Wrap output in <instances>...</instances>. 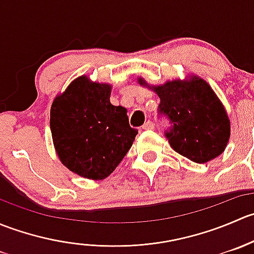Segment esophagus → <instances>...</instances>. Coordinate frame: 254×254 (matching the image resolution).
Returning a JSON list of instances; mask_svg holds the SVG:
<instances>
[{"instance_id": "34e87169", "label": "esophagus", "mask_w": 254, "mask_h": 254, "mask_svg": "<svg viewBox=\"0 0 254 254\" xmlns=\"http://www.w3.org/2000/svg\"><path fill=\"white\" fill-rule=\"evenodd\" d=\"M153 127H155V124H153V123L151 122V120H148V122H146L145 124L142 125V129L143 130H152Z\"/></svg>"}]
</instances>
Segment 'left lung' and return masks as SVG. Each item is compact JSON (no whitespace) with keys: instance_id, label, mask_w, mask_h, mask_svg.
<instances>
[{"instance_id":"obj_1","label":"left lung","mask_w":254,"mask_h":254,"mask_svg":"<svg viewBox=\"0 0 254 254\" xmlns=\"http://www.w3.org/2000/svg\"><path fill=\"white\" fill-rule=\"evenodd\" d=\"M139 82L146 84L141 78ZM153 91L161 99L158 114L170 120L165 136L176 152L196 163H205L224 152L230 137V120L204 79H176L153 87Z\"/></svg>"}]
</instances>
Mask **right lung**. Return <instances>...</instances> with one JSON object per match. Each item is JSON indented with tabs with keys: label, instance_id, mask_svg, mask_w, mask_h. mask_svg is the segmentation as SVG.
I'll return each instance as SVG.
<instances>
[{
	"label": "right lung",
	"instance_id": "right-lung-1",
	"mask_svg": "<svg viewBox=\"0 0 254 254\" xmlns=\"http://www.w3.org/2000/svg\"><path fill=\"white\" fill-rule=\"evenodd\" d=\"M109 97V84L81 76L51 106L50 129L59 158L84 178H107L137 135L127 109L113 106Z\"/></svg>",
	"mask_w": 254,
	"mask_h": 254
}]
</instances>
